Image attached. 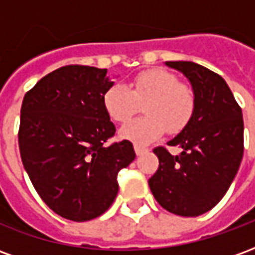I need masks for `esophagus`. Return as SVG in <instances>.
Returning <instances> with one entry per match:
<instances>
[{"label":"esophagus","instance_id":"obj_1","mask_svg":"<svg viewBox=\"0 0 255 255\" xmlns=\"http://www.w3.org/2000/svg\"><path fill=\"white\" fill-rule=\"evenodd\" d=\"M147 151H149V149H147V147H142V146L135 144V153H136V155H142V154H144V153H147Z\"/></svg>","mask_w":255,"mask_h":255}]
</instances>
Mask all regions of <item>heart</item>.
I'll return each mask as SVG.
<instances>
[{
	"instance_id": "1",
	"label": "heart",
	"mask_w": 255,
	"mask_h": 255,
	"mask_svg": "<svg viewBox=\"0 0 255 255\" xmlns=\"http://www.w3.org/2000/svg\"><path fill=\"white\" fill-rule=\"evenodd\" d=\"M140 104L146 116L129 122L120 131L123 139L135 144L150 143L165 131L179 133L191 123L197 108L194 91L162 68L138 73L128 86L113 84L104 94L106 113L117 123L128 122Z\"/></svg>"
}]
</instances>
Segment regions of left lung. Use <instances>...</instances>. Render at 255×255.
Returning a JSON list of instances; mask_svg holds the SVG:
<instances>
[{"mask_svg":"<svg viewBox=\"0 0 255 255\" xmlns=\"http://www.w3.org/2000/svg\"><path fill=\"white\" fill-rule=\"evenodd\" d=\"M190 80L197 108L191 123L168 142L182 149L172 155L158 146L160 166L149 179L161 206L177 216L195 217L214 208L228 191L243 157L241 106L220 75L191 61H166Z\"/></svg>","mask_w":255,"mask_h":255,"instance_id":"left-lung-1","label":"left lung"}]
</instances>
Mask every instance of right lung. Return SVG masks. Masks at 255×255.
I'll use <instances>...</instances> for the list:
<instances>
[{
    "label": "right lung",
    "instance_id": "1",
    "mask_svg": "<svg viewBox=\"0 0 255 255\" xmlns=\"http://www.w3.org/2000/svg\"><path fill=\"white\" fill-rule=\"evenodd\" d=\"M106 69L67 65L27 91L20 111L19 149L25 172L54 213L87 221L109 209L117 173L135 160L133 146H106L116 132L104 108L113 86Z\"/></svg>",
    "mask_w": 255,
    "mask_h": 255
}]
</instances>
